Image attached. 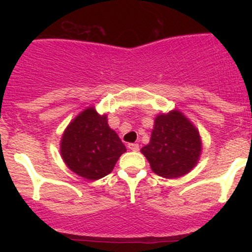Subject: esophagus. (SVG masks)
<instances>
[{"label":"esophagus","instance_id":"obj_1","mask_svg":"<svg viewBox=\"0 0 252 252\" xmlns=\"http://www.w3.org/2000/svg\"><path fill=\"white\" fill-rule=\"evenodd\" d=\"M128 149L131 151H139V145L138 144H128Z\"/></svg>","mask_w":252,"mask_h":252}]
</instances>
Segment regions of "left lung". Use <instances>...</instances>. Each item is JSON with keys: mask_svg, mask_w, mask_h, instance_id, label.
Here are the masks:
<instances>
[{"mask_svg": "<svg viewBox=\"0 0 252 252\" xmlns=\"http://www.w3.org/2000/svg\"><path fill=\"white\" fill-rule=\"evenodd\" d=\"M201 151L199 129L178 110L157 114L150 142L141 149L152 172L167 179L189 173L199 162Z\"/></svg>", "mask_w": 252, "mask_h": 252, "instance_id": "1", "label": "left lung"}]
</instances>
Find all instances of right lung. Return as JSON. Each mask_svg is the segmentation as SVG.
Listing matches in <instances>:
<instances>
[{
    "label": "right lung",
    "instance_id": "add662e5",
    "mask_svg": "<svg viewBox=\"0 0 252 252\" xmlns=\"http://www.w3.org/2000/svg\"><path fill=\"white\" fill-rule=\"evenodd\" d=\"M61 156L68 168L88 180H97L113 171L126 151L116 131L107 123V114L88 107L63 131Z\"/></svg>",
    "mask_w": 252,
    "mask_h": 252
}]
</instances>
